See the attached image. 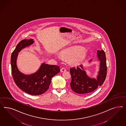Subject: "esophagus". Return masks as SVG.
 Returning a JSON list of instances; mask_svg holds the SVG:
<instances>
[{
	"label": "esophagus",
	"mask_w": 126,
	"mask_h": 126,
	"mask_svg": "<svg viewBox=\"0 0 126 126\" xmlns=\"http://www.w3.org/2000/svg\"><path fill=\"white\" fill-rule=\"evenodd\" d=\"M65 71H66V69L65 68H61V73L64 72Z\"/></svg>",
	"instance_id": "esophagus-1"
}]
</instances>
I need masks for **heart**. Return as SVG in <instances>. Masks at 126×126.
<instances>
[{
  "mask_svg": "<svg viewBox=\"0 0 126 126\" xmlns=\"http://www.w3.org/2000/svg\"><path fill=\"white\" fill-rule=\"evenodd\" d=\"M62 57L70 59V61L74 65L79 64L84 58L85 52L82 48H73L65 50L61 53Z\"/></svg>",
  "mask_w": 126,
  "mask_h": 126,
  "instance_id": "b5f03b06",
  "label": "heart"
}]
</instances>
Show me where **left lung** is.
Masks as SVG:
<instances>
[{"instance_id": "1", "label": "left lung", "mask_w": 126, "mask_h": 126, "mask_svg": "<svg viewBox=\"0 0 126 126\" xmlns=\"http://www.w3.org/2000/svg\"><path fill=\"white\" fill-rule=\"evenodd\" d=\"M96 55L98 60L100 61L96 79L88 76L84 70L83 65H80L76 68H70V72L72 77L71 88L75 93L80 94L91 93L96 89L98 86L103 84L107 75L105 53L103 50H98L97 51ZM92 61L91 59L89 62L91 63Z\"/></svg>"}]
</instances>
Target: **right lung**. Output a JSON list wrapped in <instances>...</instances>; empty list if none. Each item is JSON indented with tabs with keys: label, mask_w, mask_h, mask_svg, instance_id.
<instances>
[{
	"label": "right lung",
	"mask_w": 126,
	"mask_h": 126,
	"mask_svg": "<svg viewBox=\"0 0 126 126\" xmlns=\"http://www.w3.org/2000/svg\"><path fill=\"white\" fill-rule=\"evenodd\" d=\"M34 40L24 39L18 43L11 56L12 73L16 85L23 92L32 95L44 93L49 88L52 78L60 72L58 65L43 63L35 73L25 74L21 72L16 65L18 53L34 43Z\"/></svg>",
	"instance_id": "obj_1"
}]
</instances>
